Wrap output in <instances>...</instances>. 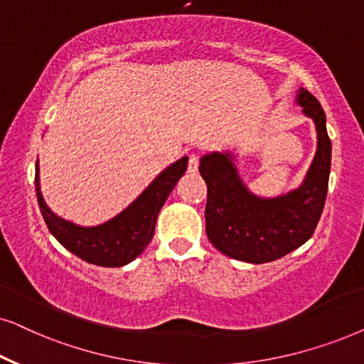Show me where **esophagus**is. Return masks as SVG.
I'll list each match as a JSON object with an SVG mask.
<instances>
[{"label":"esophagus","instance_id":"esophagus-1","mask_svg":"<svg viewBox=\"0 0 364 364\" xmlns=\"http://www.w3.org/2000/svg\"><path fill=\"white\" fill-rule=\"evenodd\" d=\"M188 172L191 173H197L199 171V155L197 154H191V157H188Z\"/></svg>","mask_w":364,"mask_h":364}]
</instances>
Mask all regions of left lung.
Here are the masks:
<instances>
[{
	"label": "left lung",
	"mask_w": 364,
	"mask_h": 364,
	"mask_svg": "<svg viewBox=\"0 0 364 364\" xmlns=\"http://www.w3.org/2000/svg\"><path fill=\"white\" fill-rule=\"evenodd\" d=\"M296 102L318 132L314 160L296 191L272 199L257 197L240 181L232 154L200 159L199 172L207 183V237L217 251L237 261L262 264L286 256L313 235L323 214L331 168L326 115L308 90H297Z\"/></svg>",
	"instance_id": "obj_1"
}]
</instances>
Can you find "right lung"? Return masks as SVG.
<instances>
[{"label": "right lung", "mask_w": 364, "mask_h": 364, "mask_svg": "<svg viewBox=\"0 0 364 364\" xmlns=\"http://www.w3.org/2000/svg\"><path fill=\"white\" fill-rule=\"evenodd\" d=\"M187 160V157H182L168 165L125 210L93 228H82L61 219L50 210L41 196L40 177H38L40 168L36 160L35 188L46 228L65 249L83 261L102 267L125 266L139 257L152 240L159 212L178 178L186 173Z\"/></svg>", "instance_id": "obj_1"}]
</instances>
